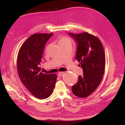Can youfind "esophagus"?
<instances>
[{
	"label": "esophagus",
	"instance_id": "esophagus-1",
	"mask_svg": "<svg viewBox=\"0 0 125 125\" xmlns=\"http://www.w3.org/2000/svg\"><path fill=\"white\" fill-rule=\"evenodd\" d=\"M64 72H59V73H58V76L59 77H60L62 76L64 74Z\"/></svg>",
	"mask_w": 125,
	"mask_h": 125
}]
</instances>
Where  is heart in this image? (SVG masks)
Wrapping results in <instances>:
<instances>
[{"mask_svg": "<svg viewBox=\"0 0 125 125\" xmlns=\"http://www.w3.org/2000/svg\"><path fill=\"white\" fill-rule=\"evenodd\" d=\"M70 42V40L67 37H65V36H63V37H62L61 38V39H60V41H59V42Z\"/></svg>", "mask_w": 125, "mask_h": 125, "instance_id": "1", "label": "heart"}]
</instances>
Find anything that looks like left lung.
Returning <instances> with one entry per match:
<instances>
[{
	"label": "left lung",
	"mask_w": 125,
	"mask_h": 125,
	"mask_svg": "<svg viewBox=\"0 0 125 125\" xmlns=\"http://www.w3.org/2000/svg\"><path fill=\"white\" fill-rule=\"evenodd\" d=\"M68 34L77 43L75 58L80 62L83 75L78 76L72 91L75 96L85 98L94 92L102 80L105 66L103 47L99 38L87 32Z\"/></svg>",
	"instance_id": "8db88e82"
}]
</instances>
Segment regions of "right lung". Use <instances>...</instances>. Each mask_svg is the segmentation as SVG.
Instances as JSON below:
<instances>
[{
	"mask_svg": "<svg viewBox=\"0 0 125 125\" xmlns=\"http://www.w3.org/2000/svg\"><path fill=\"white\" fill-rule=\"evenodd\" d=\"M53 33H37L31 35L22 45L17 57L19 76L30 92L39 99L50 97L54 89L56 74L42 73L39 67L45 44Z\"/></svg>",
	"mask_w": 125,
	"mask_h": 125,
	"instance_id": "add662e5",
	"label": "right lung"
}]
</instances>
